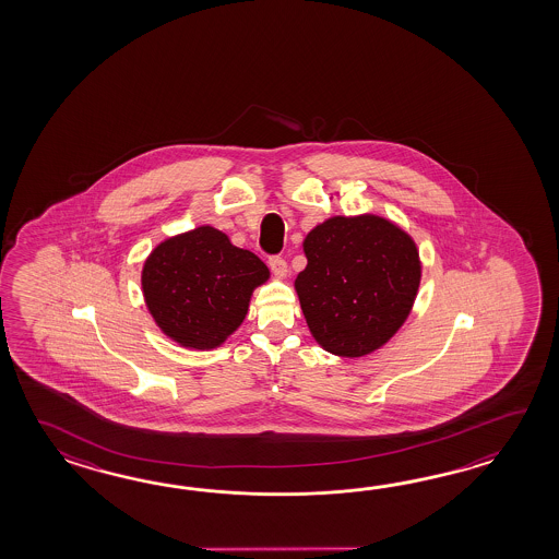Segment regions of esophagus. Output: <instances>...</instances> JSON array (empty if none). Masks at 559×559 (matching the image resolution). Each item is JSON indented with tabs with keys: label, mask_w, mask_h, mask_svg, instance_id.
<instances>
[{
	"label": "esophagus",
	"mask_w": 559,
	"mask_h": 559,
	"mask_svg": "<svg viewBox=\"0 0 559 559\" xmlns=\"http://www.w3.org/2000/svg\"><path fill=\"white\" fill-rule=\"evenodd\" d=\"M270 270L274 272L275 277H285L287 275V262L280 255H272L270 258Z\"/></svg>",
	"instance_id": "1"
}]
</instances>
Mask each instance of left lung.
I'll return each instance as SVG.
<instances>
[{"instance_id": "1", "label": "left lung", "mask_w": 559, "mask_h": 559, "mask_svg": "<svg viewBox=\"0 0 559 559\" xmlns=\"http://www.w3.org/2000/svg\"><path fill=\"white\" fill-rule=\"evenodd\" d=\"M296 292L309 332L335 356L385 344L416 301L421 263L414 239L380 215H335L304 241Z\"/></svg>"}]
</instances>
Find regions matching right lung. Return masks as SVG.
<instances>
[{
  "label": "right lung",
  "instance_id": "add662e5",
  "mask_svg": "<svg viewBox=\"0 0 559 559\" xmlns=\"http://www.w3.org/2000/svg\"><path fill=\"white\" fill-rule=\"evenodd\" d=\"M267 265L212 226L166 239L143 263V297L162 332L183 347L214 349L246 320Z\"/></svg>",
  "mask_w": 559,
  "mask_h": 559
}]
</instances>
